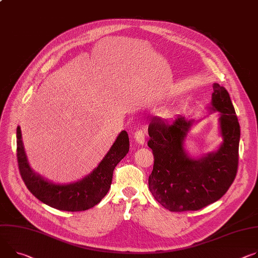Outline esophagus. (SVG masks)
Segmentation results:
<instances>
[{"label": "esophagus", "instance_id": "34e87169", "mask_svg": "<svg viewBox=\"0 0 258 258\" xmlns=\"http://www.w3.org/2000/svg\"><path fill=\"white\" fill-rule=\"evenodd\" d=\"M134 138L136 140V142L139 143L140 145H143L145 143V134H144V132L142 130L137 131L135 133V137Z\"/></svg>", "mask_w": 258, "mask_h": 258}]
</instances>
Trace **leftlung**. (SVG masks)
<instances>
[{
  "label": "left lung",
  "instance_id": "1",
  "mask_svg": "<svg viewBox=\"0 0 258 258\" xmlns=\"http://www.w3.org/2000/svg\"><path fill=\"white\" fill-rule=\"evenodd\" d=\"M211 110L218 111L223 143L216 152L194 159L183 142L191 121L178 116L172 121L151 119L148 147L154 165L148 185L154 199L172 212L198 211L221 199L236 178L239 166L240 124L227 90L213 85Z\"/></svg>",
  "mask_w": 258,
  "mask_h": 258
}]
</instances>
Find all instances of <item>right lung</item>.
Masks as SVG:
<instances>
[{
    "mask_svg": "<svg viewBox=\"0 0 258 258\" xmlns=\"http://www.w3.org/2000/svg\"><path fill=\"white\" fill-rule=\"evenodd\" d=\"M16 144L19 173L28 189L42 203L69 212L88 210L102 201L110 189L115 167L130 149L128 135L122 131L97 169L81 181L59 185L44 180L30 168L19 126L16 130Z\"/></svg>",
    "mask_w": 258,
    "mask_h": 258,
    "instance_id": "1",
    "label": "right lung"
}]
</instances>
